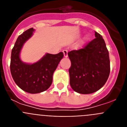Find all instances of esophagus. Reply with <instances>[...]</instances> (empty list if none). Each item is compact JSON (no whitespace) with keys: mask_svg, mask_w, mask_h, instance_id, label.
Returning a JSON list of instances; mask_svg holds the SVG:
<instances>
[{"mask_svg":"<svg viewBox=\"0 0 127 127\" xmlns=\"http://www.w3.org/2000/svg\"><path fill=\"white\" fill-rule=\"evenodd\" d=\"M63 53H64V57H67V56H68V51H67V50H64L63 51Z\"/></svg>","mask_w":127,"mask_h":127,"instance_id":"34e87169","label":"esophagus"}]
</instances>
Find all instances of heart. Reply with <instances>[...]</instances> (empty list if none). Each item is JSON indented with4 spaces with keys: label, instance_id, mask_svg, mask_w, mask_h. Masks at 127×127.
<instances>
[{
    "label": "heart",
    "instance_id": "1",
    "mask_svg": "<svg viewBox=\"0 0 127 127\" xmlns=\"http://www.w3.org/2000/svg\"><path fill=\"white\" fill-rule=\"evenodd\" d=\"M88 39H89V37L86 36V38H85V40H86V41H88Z\"/></svg>",
    "mask_w": 127,
    "mask_h": 127
}]
</instances>
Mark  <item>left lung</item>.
<instances>
[{"instance_id": "obj_1", "label": "left lung", "mask_w": 127, "mask_h": 127, "mask_svg": "<svg viewBox=\"0 0 127 127\" xmlns=\"http://www.w3.org/2000/svg\"><path fill=\"white\" fill-rule=\"evenodd\" d=\"M95 36L83 48L68 53L71 62L69 69L70 85L79 94L97 92L105 85L109 76L110 60L105 41L97 32Z\"/></svg>"}]
</instances>
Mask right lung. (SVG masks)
Instances as JSON below:
<instances>
[{"label": "right lung", "mask_w": 127, "mask_h": 127, "mask_svg": "<svg viewBox=\"0 0 127 127\" xmlns=\"http://www.w3.org/2000/svg\"><path fill=\"white\" fill-rule=\"evenodd\" d=\"M33 31V28L28 29L18 37L11 51L10 70L14 82L21 89L29 94H39L51 86L53 72L64 53H46L41 60L31 64L23 62L20 59V51Z\"/></svg>", "instance_id": "right-lung-1"}]
</instances>
